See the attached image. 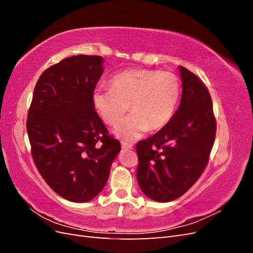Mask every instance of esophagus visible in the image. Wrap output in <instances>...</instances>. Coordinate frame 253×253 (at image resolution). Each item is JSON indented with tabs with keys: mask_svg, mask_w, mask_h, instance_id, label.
Masks as SVG:
<instances>
[{
	"mask_svg": "<svg viewBox=\"0 0 253 253\" xmlns=\"http://www.w3.org/2000/svg\"><path fill=\"white\" fill-rule=\"evenodd\" d=\"M121 147H122V149H125V150H132L133 144L127 143V142H121Z\"/></svg>",
	"mask_w": 253,
	"mask_h": 253,
	"instance_id": "34e87169",
	"label": "esophagus"
}]
</instances>
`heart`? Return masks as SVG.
<instances>
[{"instance_id":"b5f03b06","label":"heart","mask_w":253,"mask_h":253,"mask_svg":"<svg viewBox=\"0 0 253 253\" xmlns=\"http://www.w3.org/2000/svg\"><path fill=\"white\" fill-rule=\"evenodd\" d=\"M111 87L98 85L91 94L97 113L108 125L118 124L131 108L133 113L114 128L125 141L140 138L165 127L174 116L180 95L177 76L171 72L132 68L115 75Z\"/></svg>"}]
</instances>
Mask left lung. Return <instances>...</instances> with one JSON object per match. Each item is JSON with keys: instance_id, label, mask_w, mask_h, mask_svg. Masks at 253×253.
<instances>
[{"instance_id": "1", "label": "left lung", "mask_w": 253, "mask_h": 253, "mask_svg": "<svg viewBox=\"0 0 253 253\" xmlns=\"http://www.w3.org/2000/svg\"><path fill=\"white\" fill-rule=\"evenodd\" d=\"M178 70L182 94L177 111L165 127L136 145L137 181L145 196L160 203L176 200L194 185L215 138L208 88L187 68Z\"/></svg>"}]
</instances>
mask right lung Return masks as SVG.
I'll use <instances>...</instances> for the list:
<instances>
[{
  "mask_svg": "<svg viewBox=\"0 0 253 253\" xmlns=\"http://www.w3.org/2000/svg\"><path fill=\"white\" fill-rule=\"evenodd\" d=\"M103 62L100 56L78 55L50 66L38 80L28 111L37 169L57 194L74 203L101 192L121 150L91 101Z\"/></svg>",
  "mask_w": 253,
  "mask_h": 253,
  "instance_id": "add662e5",
  "label": "right lung"
}]
</instances>
